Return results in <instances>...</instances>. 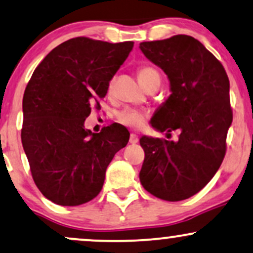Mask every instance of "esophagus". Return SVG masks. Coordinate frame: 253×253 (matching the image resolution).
Masks as SVG:
<instances>
[{"instance_id":"1","label":"esophagus","mask_w":253,"mask_h":253,"mask_svg":"<svg viewBox=\"0 0 253 253\" xmlns=\"http://www.w3.org/2000/svg\"><path fill=\"white\" fill-rule=\"evenodd\" d=\"M139 141V138L135 134H130L129 135V142L130 144H136Z\"/></svg>"}]
</instances>
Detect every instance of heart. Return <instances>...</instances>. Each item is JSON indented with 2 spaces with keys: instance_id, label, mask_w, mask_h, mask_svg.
<instances>
[{
  "instance_id": "obj_1",
  "label": "heart",
  "mask_w": 253,
  "mask_h": 253,
  "mask_svg": "<svg viewBox=\"0 0 253 253\" xmlns=\"http://www.w3.org/2000/svg\"><path fill=\"white\" fill-rule=\"evenodd\" d=\"M138 79L140 84L145 87L151 82H160V73L156 67L145 65L138 68ZM112 88H113V81L109 82L108 84L109 92L112 90ZM115 118H117L118 123H120L121 125H125V126L133 129H139L145 123L146 113L144 111H140V109L127 107L119 111L115 114Z\"/></svg>"
}]
</instances>
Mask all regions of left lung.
Wrapping results in <instances>:
<instances>
[{
  "label": "left lung",
  "mask_w": 253,
  "mask_h": 253,
  "mask_svg": "<svg viewBox=\"0 0 253 253\" xmlns=\"http://www.w3.org/2000/svg\"><path fill=\"white\" fill-rule=\"evenodd\" d=\"M148 60L169 77L172 94L152 118L160 132L180 130L176 141L142 136L140 182L167 202L187 199L213 178L226 153L233 113L223 65L198 40L174 35L140 43Z\"/></svg>",
  "instance_id": "1"
}]
</instances>
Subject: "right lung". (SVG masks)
Returning <instances> with one entry per match:
<instances>
[{
    "label": "right lung",
    "instance_id": "add662e5",
    "mask_svg": "<svg viewBox=\"0 0 253 253\" xmlns=\"http://www.w3.org/2000/svg\"><path fill=\"white\" fill-rule=\"evenodd\" d=\"M133 45L71 39L33 73L23 95L21 139L35 185L50 202L78 206L94 199L114 154L128 142L114 125L92 133L84 124Z\"/></svg>",
    "mask_w": 253,
    "mask_h": 253
}]
</instances>
